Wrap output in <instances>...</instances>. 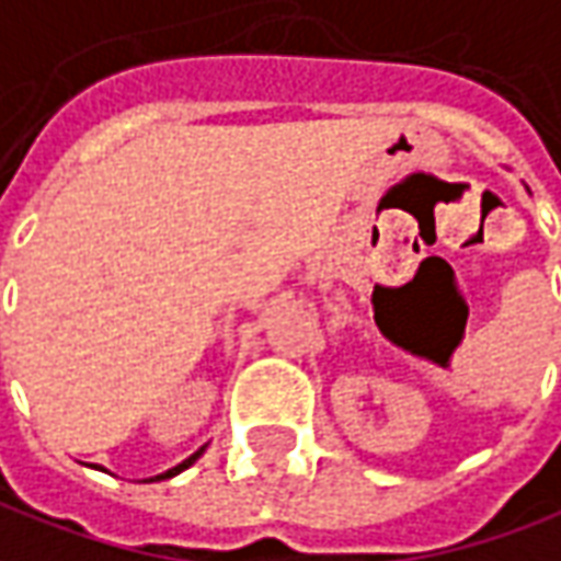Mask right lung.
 I'll use <instances>...</instances> for the list:
<instances>
[{"label": "right lung", "mask_w": 561, "mask_h": 561, "mask_svg": "<svg viewBox=\"0 0 561 561\" xmlns=\"http://www.w3.org/2000/svg\"><path fill=\"white\" fill-rule=\"evenodd\" d=\"M203 449H206V446H203ZM203 449H197L194 456L185 458L182 465H175V468H170V471H167V473H158V477H151V480H170V477H175V473H182V471H185V468H191V465H194V461H197L199 456H203ZM100 471H103V468H100Z\"/></svg>", "instance_id": "obj_1"}]
</instances>
